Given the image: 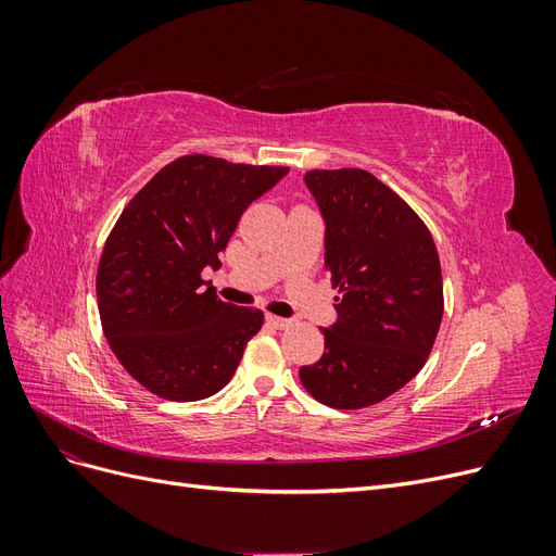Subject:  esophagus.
<instances>
[{"mask_svg": "<svg viewBox=\"0 0 556 556\" xmlns=\"http://www.w3.org/2000/svg\"><path fill=\"white\" fill-rule=\"evenodd\" d=\"M266 319H268V323H271L274 327H278V329H288V327H292V325H294V319H292V317H278V315H266Z\"/></svg>", "mask_w": 556, "mask_h": 556, "instance_id": "34e87169", "label": "esophagus"}]
</instances>
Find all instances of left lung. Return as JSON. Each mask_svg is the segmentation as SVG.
Masks as SVG:
<instances>
[{"mask_svg": "<svg viewBox=\"0 0 556 556\" xmlns=\"http://www.w3.org/2000/svg\"><path fill=\"white\" fill-rule=\"evenodd\" d=\"M325 217V266L336 325L325 355L299 368L329 408L357 410L399 392L425 366L443 319V276L431 231L406 201L364 169L304 176Z\"/></svg>", "mask_w": 556, "mask_h": 556, "instance_id": "obj_1", "label": "left lung"}]
</instances>
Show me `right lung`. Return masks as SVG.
<instances>
[{
	"instance_id": "right-lung-1",
	"label": "right lung",
	"mask_w": 556,
	"mask_h": 556,
	"mask_svg": "<svg viewBox=\"0 0 556 556\" xmlns=\"http://www.w3.org/2000/svg\"><path fill=\"white\" fill-rule=\"evenodd\" d=\"M288 166L182 155L117 217L97 268V304L125 371L169 401L206 399L231 380L264 313L217 299L201 271L217 268L243 211Z\"/></svg>"
}]
</instances>
